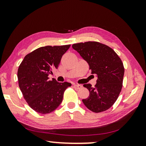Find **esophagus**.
<instances>
[{"mask_svg": "<svg viewBox=\"0 0 146 146\" xmlns=\"http://www.w3.org/2000/svg\"><path fill=\"white\" fill-rule=\"evenodd\" d=\"M74 87L76 89H80L82 87V86L80 84H74Z\"/></svg>", "mask_w": 146, "mask_h": 146, "instance_id": "1", "label": "esophagus"}]
</instances>
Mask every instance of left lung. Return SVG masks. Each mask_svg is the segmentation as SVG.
<instances>
[{
	"instance_id": "1",
	"label": "left lung",
	"mask_w": 146,
	"mask_h": 146,
	"mask_svg": "<svg viewBox=\"0 0 146 146\" xmlns=\"http://www.w3.org/2000/svg\"><path fill=\"white\" fill-rule=\"evenodd\" d=\"M72 48L98 77L94 87L84 84L90 92L89 96L82 100L84 104L93 112L107 110L117 100L122 88L124 68L120 58L110 47L98 42L74 44Z\"/></svg>"
}]
</instances>
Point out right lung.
<instances>
[{
	"mask_svg": "<svg viewBox=\"0 0 146 146\" xmlns=\"http://www.w3.org/2000/svg\"><path fill=\"white\" fill-rule=\"evenodd\" d=\"M70 45L46 46L28 54L18 69V80L24 98L32 109L46 114L60 104L69 82L50 80L48 75L58 68L62 56Z\"/></svg>",
	"mask_w": 146,
	"mask_h": 146,
	"instance_id": "right-lung-1",
	"label": "right lung"
}]
</instances>
